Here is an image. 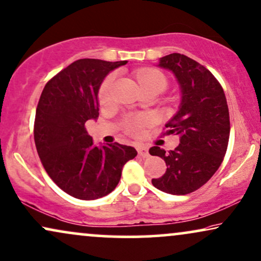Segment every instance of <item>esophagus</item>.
Returning <instances> with one entry per match:
<instances>
[{"mask_svg":"<svg viewBox=\"0 0 261 261\" xmlns=\"http://www.w3.org/2000/svg\"><path fill=\"white\" fill-rule=\"evenodd\" d=\"M138 153L140 154V157L143 158H147L150 153H148V148L146 146H144V145H140V146H138Z\"/></svg>","mask_w":261,"mask_h":261,"instance_id":"obj_1","label":"esophagus"}]
</instances>
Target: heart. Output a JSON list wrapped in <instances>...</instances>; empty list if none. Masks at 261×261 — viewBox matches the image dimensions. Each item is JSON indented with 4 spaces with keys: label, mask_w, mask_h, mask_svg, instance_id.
I'll return each mask as SVG.
<instances>
[{
    "label": "heart",
    "mask_w": 261,
    "mask_h": 261,
    "mask_svg": "<svg viewBox=\"0 0 261 261\" xmlns=\"http://www.w3.org/2000/svg\"><path fill=\"white\" fill-rule=\"evenodd\" d=\"M137 80L139 85L141 87L146 86H157L158 89L164 90L167 86V79L161 72L154 69H140L138 70L137 74ZM113 83H114V76L109 75L101 84L100 90H99V99L100 101H107L109 100L111 96V89H113ZM148 118L146 116H134L128 118L126 122V129L132 135H139L143 132L145 124L147 123Z\"/></svg>",
    "instance_id": "1"
}]
</instances>
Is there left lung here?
<instances>
[{"label": "left lung", "mask_w": 261, "mask_h": 261, "mask_svg": "<svg viewBox=\"0 0 261 261\" xmlns=\"http://www.w3.org/2000/svg\"><path fill=\"white\" fill-rule=\"evenodd\" d=\"M158 66L174 74L181 89L178 111L164 134L180 137L175 150L153 146L150 154L167 164L152 185L162 192L185 195L204 186L221 167L229 143V109L223 87L204 66L182 54L162 57Z\"/></svg>", "instance_id": "8db88e82"}]
</instances>
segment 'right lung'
Wrapping results in <instances>:
<instances>
[{
  "label": "right lung",
  "mask_w": 261,
  "mask_h": 261,
  "mask_svg": "<svg viewBox=\"0 0 261 261\" xmlns=\"http://www.w3.org/2000/svg\"><path fill=\"white\" fill-rule=\"evenodd\" d=\"M127 61L77 60L51 77L36 110L35 143L44 169L67 194L81 200L116 188L123 165L137 150L118 143L96 146L86 121L98 117V90L109 72Z\"/></svg>",
  "instance_id": "add662e5"
}]
</instances>
